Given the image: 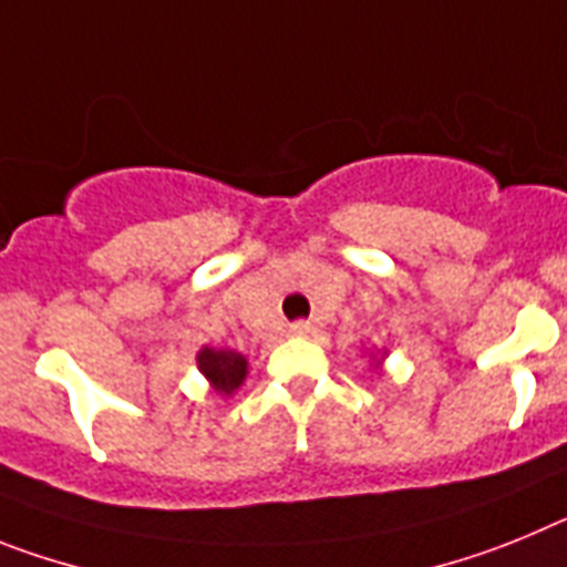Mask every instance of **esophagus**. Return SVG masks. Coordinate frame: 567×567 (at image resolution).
I'll return each mask as SVG.
<instances>
[{
	"instance_id": "obj_1",
	"label": "esophagus",
	"mask_w": 567,
	"mask_h": 567,
	"mask_svg": "<svg viewBox=\"0 0 567 567\" xmlns=\"http://www.w3.org/2000/svg\"><path fill=\"white\" fill-rule=\"evenodd\" d=\"M290 337H308V333H313V324L311 322H293L288 328Z\"/></svg>"
}]
</instances>
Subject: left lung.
<instances>
[{"label": "left lung", "mask_w": 567, "mask_h": 567, "mask_svg": "<svg viewBox=\"0 0 567 567\" xmlns=\"http://www.w3.org/2000/svg\"><path fill=\"white\" fill-rule=\"evenodd\" d=\"M385 357H388V351L371 353V365L377 368V371H382V365H385Z\"/></svg>", "instance_id": "8db88e82"}]
</instances>
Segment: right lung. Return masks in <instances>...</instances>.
<instances>
[{
	"label": "right lung",
	"mask_w": 567,
	"mask_h": 567,
	"mask_svg": "<svg viewBox=\"0 0 567 567\" xmlns=\"http://www.w3.org/2000/svg\"><path fill=\"white\" fill-rule=\"evenodd\" d=\"M196 368L208 379L210 391L219 396H234L248 377V357L230 351V348H210L202 344L196 351Z\"/></svg>",
	"instance_id": "1"
}]
</instances>
